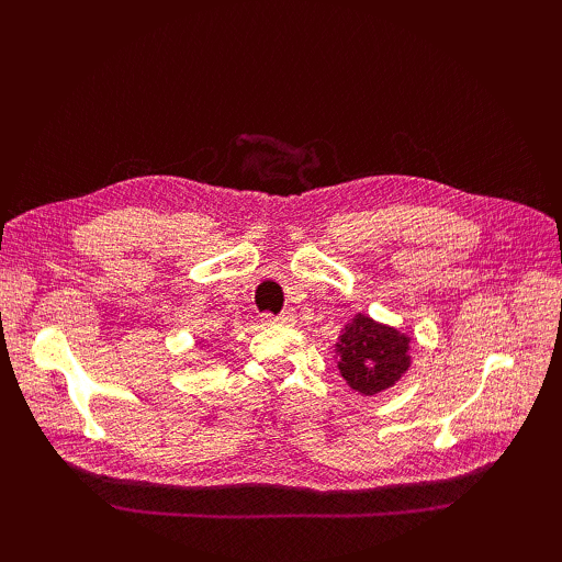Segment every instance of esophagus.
<instances>
[{
    "mask_svg": "<svg viewBox=\"0 0 562 562\" xmlns=\"http://www.w3.org/2000/svg\"><path fill=\"white\" fill-rule=\"evenodd\" d=\"M262 321H266V324H280V326H292L294 324V316L290 314V312H284V314H266L262 316Z\"/></svg>",
    "mask_w": 562,
    "mask_h": 562,
    "instance_id": "1",
    "label": "esophagus"
}]
</instances>
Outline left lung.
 I'll return each mask as SVG.
<instances>
[{
  "label": "left lung",
  "mask_w": 562,
  "mask_h": 562,
  "mask_svg": "<svg viewBox=\"0 0 562 562\" xmlns=\"http://www.w3.org/2000/svg\"><path fill=\"white\" fill-rule=\"evenodd\" d=\"M336 348L342 379L364 396L396 384L411 364V338L364 314H357L352 324L345 326Z\"/></svg>",
  "instance_id": "obj_1"
}]
</instances>
